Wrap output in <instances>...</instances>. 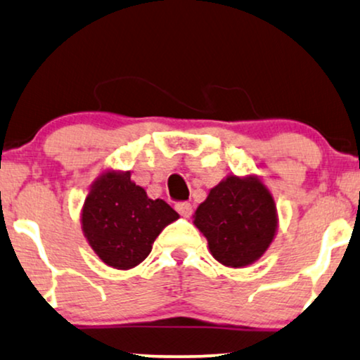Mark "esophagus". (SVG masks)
Listing matches in <instances>:
<instances>
[{"instance_id":"esophagus-1","label":"esophagus","mask_w":360,"mask_h":360,"mask_svg":"<svg viewBox=\"0 0 360 360\" xmlns=\"http://www.w3.org/2000/svg\"><path fill=\"white\" fill-rule=\"evenodd\" d=\"M176 211L179 212L183 217H189L191 214H193V206H191L189 202H177Z\"/></svg>"}]
</instances>
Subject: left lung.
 <instances>
[{
  "label": "left lung",
  "instance_id": "obj_1",
  "mask_svg": "<svg viewBox=\"0 0 360 360\" xmlns=\"http://www.w3.org/2000/svg\"><path fill=\"white\" fill-rule=\"evenodd\" d=\"M194 226L209 251L226 267L243 269L259 261L276 238L279 217L272 193L256 174H229L209 189L194 212Z\"/></svg>",
  "mask_w": 360,
  "mask_h": 360
}]
</instances>
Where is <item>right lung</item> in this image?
Wrapping results in <instances>:
<instances>
[{"instance_id": "right-lung-1", "label": "right lung", "mask_w": 360, "mask_h": 360, "mask_svg": "<svg viewBox=\"0 0 360 360\" xmlns=\"http://www.w3.org/2000/svg\"><path fill=\"white\" fill-rule=\"evenodd\" d=\"M179 214L162 199L148 198L129 171L106 169L89 186L81 229L94 254L112 269H133L149 256L154 239Z\"/></svg>"}]
</instances>
